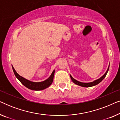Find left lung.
<instances>
[{"mask_svg":"<svg viewBox=\"0 0 120 120\" xmlns=\"http://www.w3.org/2000/svg\"><path fill=\"white\" fill-rule=\"evenodd\" d=\"M109 67H108V69L107 71H106V73H105L103 75L101 78H99V79L95 80V81H94L93 82H90V83L81 82H79V81H77V80H75L70 75V78H71V79L72 80V81H73L74 83H75L76 85H79V86H82V87H92V86H95V85H97L99 83L101 82L102 81V80L105 78V77L106 76V75L108 73V70H109Z\"/></svg>","mask_w":120,"mask_h":120,"instance_id":"obj_1","label":"left lung"}]
</instances>
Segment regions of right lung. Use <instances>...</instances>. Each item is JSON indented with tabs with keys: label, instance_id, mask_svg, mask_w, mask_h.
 Masks as SVG:
<instances>
[{
	"label": "right lung",
	"instance_id": "right-lung-1",
	"mask_svg": "<svg viewBox=\"0 0 120 120\" xmlns=\"http://www.w3.org/2000/svg\"><path fill=\"white\" fill-rule=\"evenodd\" d=\"M12 69L14 71V73L15 75L16 78L18 79V80L24 85L26 87H27L29 89L34 90V91H39V90H42L45 89L50 86L51 83L53 82V76L54 74H55V70H53L52 73L51 75V76L46 80L45 81L40 82H32L29 81L26 79L23 78V77L21 76L17 73L16 70H15L14 67H12Z\"/></svg>",
	"mask_w": 120,
	"mask_h": 120
}]
</instances>
